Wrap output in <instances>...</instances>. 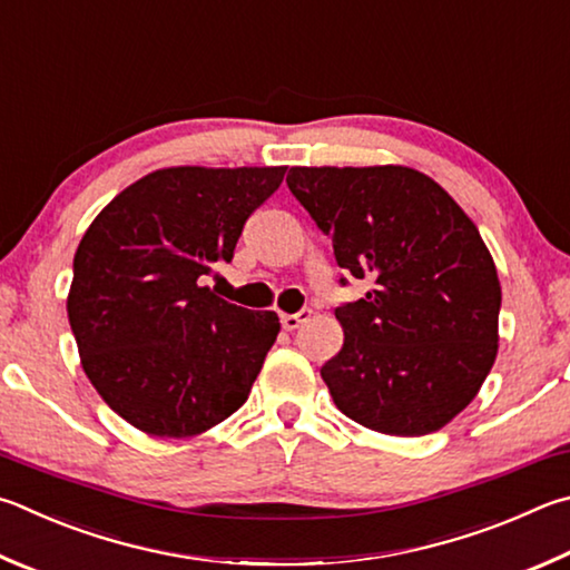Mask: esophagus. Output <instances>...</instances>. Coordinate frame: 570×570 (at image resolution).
Returning <instances> with one entry per match:
<instances>
[{
	"mask_svg": "<svg viewBox=\"0 0 570 570\" xmlns=\"http://www.w3.org/2000/svg\"><path fill=\"white\" fill-rule=\"evenodd\" d=\"M308 318H312V312H308V308H302V312H298V314H282V326L286 331H294V328H298L302 324H306Z\"/></svg>",
	"mask_w": 570,
	"mask_h": 570,
	"instance_id": "esophagus-1",
	"label": "esophagus"
}]
</instances>
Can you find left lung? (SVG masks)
<instances>
[{
	"instance_id": "8db88e82",
	"label": "left lung",
	"mask_w": 570,
	"mask_h": 570,
	"mask_svg": "<svg viewBox=\"0 0 570 570\" xmlns=\"http://www.w3.org/2000/svg\"><path fill=\"white\" fill-rule=\"evenodd\" d=\"M286 184L338 266L371 282L336 308L344 346L321 366L338 411L389 436L443 429L499 351L501 284L475 224L426 174L393 164L292 167Z\"/></svg>"
}]
</instances>
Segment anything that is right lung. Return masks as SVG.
<instances>
[{"label":"right lung","instance_id":"right-lung-1","mask_svg":"<svg viewBox=\"0 0 570 570\" xmlns=\"http://www.w3.org/2000/svg\"><path fill=\"white\" fill-rule=\"evenodd\" d=\"M286 167H169L127 186L75 254L67 314L81 368L149 436L209 431L249 399L274 346V312L224 302L206 276L234 258Z\"/></svg>","mask_w":570,"mask_h":570}]
</instances>
